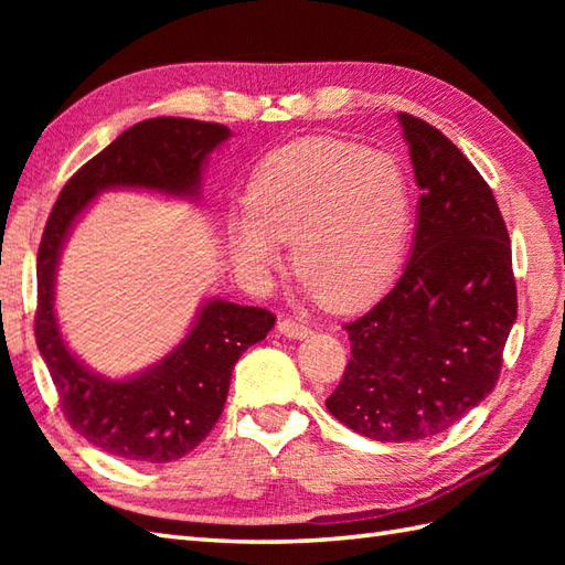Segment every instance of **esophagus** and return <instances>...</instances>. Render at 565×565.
I'll list each match as a JSON object with an SVG mask.
<instances>
[{
    "label": "esophagus",
    "mask_w": 565,
    "mask_h": 565,
    "mask_svg": "<svg viewBox=\"0 0 565 565\" xmlns=\"http://www.w3.org/2000/svg\"><path fill=\"white\" fill-rule=\"evenodd\" d=\"M276 328H279V332L286 334L289 340H306V338H310V334H313V330H310L308 326H303V322H296L291 318L279 320V322H276Z\"/></svg>",
    "instance_id": "obj_1"
}]
</instances>
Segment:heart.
I'll use <instances>...</instances> for the list:
<instances>
[{
	"label": "heart",
	"mask_w": 565,
	"mask_h": 565,
	"mask_svg": "<svg viewBox=\"0 0 565 565\" xmlns=\"http://www.w3.org/2000/svg\"><path fill=\"white\" fill-rule=\"evenodd\" d=\"M247 213L227 218L233 262L252 279L279 267V239L306 289L332 310L374 298L398 271L411 233V186L391 154L338 138H301L252 174Z\"/></svg>",
	"instance_id": "heart-1"
}]
</instances>
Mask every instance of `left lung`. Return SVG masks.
Returning a JSON list of instances; mask_svg holds the SVG:
<instances>
[{"label": "left lung", "mask_w": 565, "mask_h": 565, "mask_svg": "<svg viewBox=\"0 0 565 565\" xmlns=\"http://www.w3.org/2000/svg\"><path fill=\"white\" fill-rule=\"evenodd\" d=\"M411 148L417 227L411 262L344 330L352 359L328 411L376 441L449 429L495 388L518 320L505 221L486 179L423 118L398 114Z\"/></svg>", "instance_id": "left-lung-1"}]
</instances>
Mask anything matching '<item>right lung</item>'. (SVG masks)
<instances>
[{"mask_svg": "<svg viewBox=\"0 0 565 565\" xmlns=\"http://www.w3.org/2000/svg\"><path fill=\"white\" fill-rule=\"evenodd\" d=\"M231 128L191 118H148L118 136L60 191L39 247L35 344L72 429L102 451L140 463L182 459L218 423L233 366L274 328L269 310L209 298L174 350L136 376L106 379L67 350L55 316L60 255L89 203L109 189L201 199L209 154Z\"/></svg>", "mask_w": 565, "mask_h": 565, "instance_id": "1", "label": "right lung"}]
</instances>
